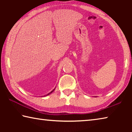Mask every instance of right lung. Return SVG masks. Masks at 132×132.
Returning <instances> with one entry per match:
<instances>
[{"mask_svg": "<svg viewBox=\"0 0 132 132\" xmlns=\"http://www.w3.org/2000/svg\"><path fill=\"white\" fill-rule=\"evenodd\" d=\"M55 88H56V87H55V88L54 89H53V90H52V91H51V92H50V93H48V94H46V95H45V96H46V95H50V94H51V93H52V92H53V91H54V90H55Z\"/></svg>", "mask_w": 132, "mask_h": 132, "instance_id": "right-lung-1", "label": "right lung"}]
</instances>
